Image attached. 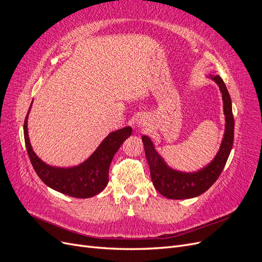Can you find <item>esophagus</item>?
Here are the masks:
<instances>
[{"label": "esophagus", "mask_w": 262, "mask_h": 262, "mask_svg": "<svg viewBox=\"0 0 262 262\" xmlns=\"http://www.w3.org/2000/svg\"><path fill=\"white\" fill-rule=\"evenodd\" d=\"M137 125L141 129H146L147 128V120L145 117H140L137 120Z\"/></svg>", "instance_id": "esophagus-1"}]
</instances>
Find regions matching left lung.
Wrapping results in <instances>:
<instances>
[{
    "label": "left lung",
    "mask_w": 262,
    "mask_h": 262,
    "mask_svg": "<svg viewBox=\"0 0 262 262\" xmlns=\"http://www.w3.org/2000/svg\"><path fill=\"white\" fill-rule=\"evenodd\" d=\"M208 77L217 84L222 94L225 130L215 157L207 166L192 172L173 169L169 167L162 155L157 152L152 140L147 136L142 137L153 185L158 192L168 199H191L207 191L221 175L233 147L234 117L231 96L223 80L219 75H209Z\"/></svg>",
    "instance_id": "left-lung-1"
}]
</instances>
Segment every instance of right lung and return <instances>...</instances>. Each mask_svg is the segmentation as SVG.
<instances>
[{"label": "right lung", "instance_id": "add662e5", "mask_svg": "<svg viewBox=\"0 0 262 262\" xmlns=\"http://www.w3.org/2000/svg\"><path fill=\"white\" fill-rule=\"evenodd\" d=\"M24 122V138L27 153L37 175L45 184L55 191L73 198L86 199L98 194L108 184L110 163L123 142L132 134L131 126H124L109 133L96 150L86 161L73 167H57L45 163L34 152L28 136V115Z\"/></svg>", "mask_w": 262, "mask_h": 262}]
</instances>
